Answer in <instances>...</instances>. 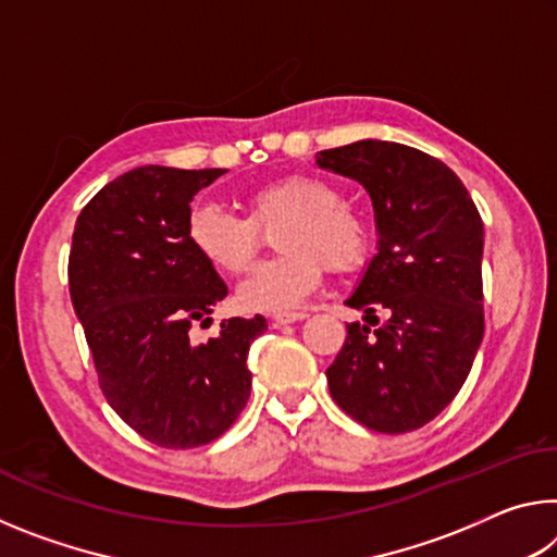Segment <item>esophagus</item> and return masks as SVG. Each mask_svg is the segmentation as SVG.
Masks as SVG:
<instances>
[{
  "mask_svg": "<svg viewBox=\"0 0 557 557\" xmlns=\"http://www.w3.org/2000/svg\"><path fill=\"white\" fill-rule=\"evenodd\" d=\"M307 314L305 312H277L275 317H272V324L275 326H285V324H295V322H301Z\"/></svg>",
  "mask_w": 557,
  "mask_h": 557,
  "instance_id": "esophagus-1",
  "label": "esophagus"
}]
</instances>
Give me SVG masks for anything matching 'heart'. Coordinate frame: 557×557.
<instances>
[{"mask_svg":"<svg viewBox=\"0 0 557 557\" xmlns=\"http://www.w3.org/2000/svg\"><path fill=\"white\" fill-rule=\"evenodd\" d=\"M248 215L219 203H196L186 219V240L206 265L240 275L262 243V231L280 225V258L260 262L238 287L245 312H287L317 289L324 265L351 272L369 256V228L344 203L338 186L314 174H285L243 191Z\"/></svg>","mask_w":557,"mask_h":557,"instance_id":"b5f03b06","label":"heart"}]
</instances>
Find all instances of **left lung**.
<instances>
[{
  "mask_svg": "<svg viewBox=\"0 0 557 557\" xmlns=\"http://www.w3.org/2000/svg\"><path fill=\"white\" fill-rule=\"evenodd\" d=\"M317 164L366 186L379 228V252L346 299L366 324H346L329 391L363 428L412 432L455 400L482 344V215L447 164L408 145L361 139Z\"/></svg>",
  "mask_w": 557,
  "mask_h": 557,
  "instance_id": "8db88e82",
  "label": "left lung"
}]
</instances>
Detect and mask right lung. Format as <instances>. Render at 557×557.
Wrapping results in <instances>:
<instances>
[{
    "label": "right lung",
    "mask_w": 557,
    "mask_h": 557,
    "mask_svg": "<svg viewBox=\"0 0 557 557\" xmlns=\"http://www.w3.org/2000/svg\"><path fill=\"white\" fill-rule=\"evenodd\" d=\"M225 169L139 166L102 186L75 221L69 289L100 391L152 445L191 449L228 430L250 398L248 351L262 314L188 342L228 295L186 240L194 196Z\"/></svg>",
    "instance_id": "right-lung-1"
}]
</instances>
